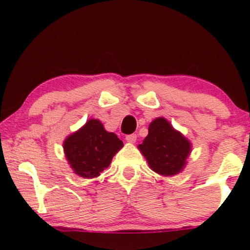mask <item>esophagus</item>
<instances>
[{
    "mask_svg": "<svg viewBox=\"0 0 250 250\" xmlns=\"http://www.w3.org/2000/svg\"><path fill=\"white\" fill-rule=\"evenodd\" d=\"M125 140L127 142H131V143H134L136 141V134H128L125 136Z\"/></svg>",
    "mask_w": 250,
    "mask_h": 250,
    "instance_id": "esophagus-1",
    "label": "esophagus"
}]
</instances>
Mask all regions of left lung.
<instances>
[{
  "instance_id": "left-lung-1",
  "label": "left lung",
  "mask_w": 250,
  "mask_h": 250,
  "mask_svg": "<svg viewBox=\"0 0 250 250\" xmlns=\"http://www.w3.org/2000/svg\"><path fill=\"white\" fill-rule=\"evenodd\" d=\"M150 168L160 175H175L183 169L190 153V142L174 129L165 118L149 125V134L139 146Z\"/></svg>"
}]
</instances>
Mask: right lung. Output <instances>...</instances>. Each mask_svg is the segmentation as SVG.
Segmentation results:
<instances>
[{
  "label": "right lung",
  "instance_id": "obj_1",
  "mask_svg": "<svg viewBox=\"0 0 250 250\" xmlns=\"http://www.w3.org/2000/svg\"><path fill=\"white\" fill-rule=\"evenodd\" d=\"M123 146L114 133L107 132L97 119H90L80 131L75 132L63 143L64 153L74 172L82 177L92 179L100 175L110 165L112 157Z\"/></svg>",
  "mask_w": 250,
  "mask_h": 250
}]
</instances>
